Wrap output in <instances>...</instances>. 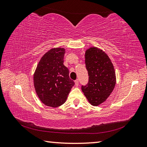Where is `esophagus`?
Wrapping results in <instances>:
<instances>
[{
	"mask_svg": "<svg viewBox=\"0 0 147 147\" xmlns=\"http://www.w3.org/2000/svg\"><path fill=\"white\" fill-rule=\"evenodd\" d=\"M74 84H75V86H79V82L78 80H76L74 81Z\"/></svg>",
	"mask_w": 147,
	"mask_h": 147,
	"instance_id": "34e87169",
	"label": "esophagus"
}]
</instances>
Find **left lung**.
Listing matches in <instances>:
<instances>
[{"instance_id": "8db88e82", "label": "left lung", "mask_w": 147, "mask_h": 147, "mask_svg": "<svg viewBox=\"0 0 147 147\" xmlns=\"http://www.w3.org/2000/svg\"><path fill=\"white\" fill-rule=\"evenodd\" d=\"M85 59L89 82L82 86V90L89 102L97 106L106 100L115 88V69L108 54L97 47L87 49Z\"/></svg>"}]
</instances>
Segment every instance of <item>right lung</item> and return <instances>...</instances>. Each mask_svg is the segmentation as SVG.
Segmentation results:
<instances>
[{"mask_svg": "<svg viewBox=\"0 0 147 147\" xmlns=\"http://www.w3.org/2000/svg\"><path fill=\"white\" fill-rule=\"evenodd\" d=\"M64 48L50 49L44 54L34 74V85L38 98L45 105L57 108L65 102L74 82L63 65Z\"/></svg>", "mask_w": 147, "mask_h": 147, "instance_id": "obj_1", "label": "right lung"}]
</instances>
